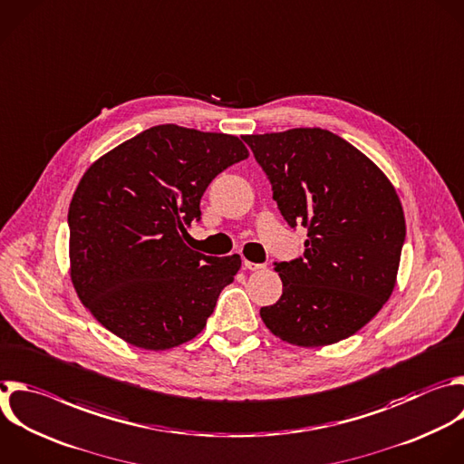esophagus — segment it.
Instances as JSON below:
<instances>
[{
  "mask_svg": "<svg viewBox=\"0 0 464 464\" xmlns=\"http://www.w3.org/2000/svg\"><path fill=\"white\" fill-rule=\"evenodd\" d=\"M244 269H247V271H262V269H266V264H255V262L244 258Z\"/></svg>",
  "mask_w": 464,
  "mask_h": 464,
  "instance_id": "1",
  "label": "esophagus"
}]
</instances>
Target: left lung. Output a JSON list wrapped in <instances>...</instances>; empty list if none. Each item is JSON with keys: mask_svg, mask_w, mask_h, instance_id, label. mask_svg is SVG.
I'll use <instances>...</instances> for the list:
<instances>
[{"mask_svg": "<svg viewBox=\"0 0 464 464\" xmlns=\"http://www.w3.org/2000/svg\"><path fill=\"white\" fill-rule=\"evenodd\" d=\"M273 198L295 227H307L304 256L276 264L282 295L260 307L280 341L319 348L368 324L390 298L406 237L388 177L357 147L321 127L247 134Z\"/></svg>", "mask_w": 464, "mask_h": 464, "instance_id": "left-lung-1", "label": "left lung"}]
</instances>
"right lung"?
Segmentation results:
<instances>
[{
	"instance_id": "add662e5",
	"label": "right lung",
	"mask_w": 464,
	"mask_h": 464,
	"mask_svg": "<svg viewBox=\"0 0 464 464\" xmlns=\"http://www.w3.org/2000/svg\"><path fill=\"white\" fill-rule=\"evenodd\" d=\"M249 157L233 134L175 123L105 152L69 206L71 280L92 317L130 346L162 352L195 339L242 260L184 244L211 180Z\"/></svg>"
}]
</instances>
